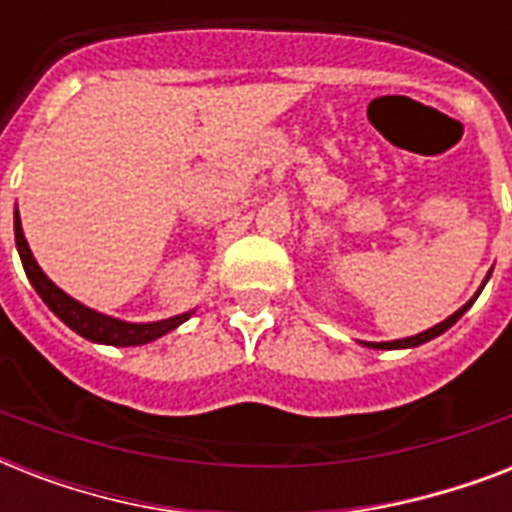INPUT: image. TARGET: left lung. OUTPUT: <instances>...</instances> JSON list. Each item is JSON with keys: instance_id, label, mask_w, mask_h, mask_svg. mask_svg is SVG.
I'll return each instance as SVG.
<instances>
[{"instance_id": "8db88e82", "label": "left lung", "mask_w": 512, "mask_h": 512, "mask_svg": "<svg viewBox=\"0 0 512 512\" xmlns=\"http://www.w3.org/2000/svg\"><path fill=\"white\" fill-rule=\"evenodd\" d=\"M481 289H484V287H481ZM478 295H481V292H478ZM473 300H476V297H473ZM473 300H470L468 305H462L460 311L452 313V316H449V319H446V321H441V324H436V327H433V329H428V332H420V335L404 337V340H393V342H366V345H372V348H382V350H390V348H414V345H422V342H428V340H433V337L444 335L446 329L452 327V324H457V319H460L462 313L468 311L470 305H473Z\"/></svg>"}]
</instances>
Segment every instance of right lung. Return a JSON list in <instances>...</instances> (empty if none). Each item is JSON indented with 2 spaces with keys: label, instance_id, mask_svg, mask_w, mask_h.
Masks as SVG:
<instances>
[{
  "label": "right lung",
  "instance_id": "obj_1",
  "mask_svg": "<svg viewBox=\"0 0 512 512\" xmlns=\"http://www.w3.org/2000/svg\"><path fill=\"white\" fill-rule=\"evenodd\" d=\"M15 244H18L20 263H23V271H26L28 281L34 284V289L39 292L47 308H50L55 316H58L66 327H71L76 335L87 337L92 342H106V345H143V342H151L156 337L167 335L175 327H180L188 313L183 316H175V319L156 321V324H127V321L111 319V316H103V313H95L90 308H84L82 303H76L74 297H68L63 289H58L47 276L42 273V268L36 265L34 255L26 244V236H23V228H20L18 212H15Z\"/></svg>",
  "mask_w": 512,
  "mask_h": 512
}]
</instances>
